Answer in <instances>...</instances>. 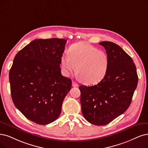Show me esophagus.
<instances>
[{
  "label": "esophagus",
  "mask_w": 148,
  "mask_h": 148,
  "mask_svg": "<svg viewBox=\"0 0 148 148\" xmlns=\"http://www.w3.org/2000/svg\"><path fill=\"white\" fill-rule=\"evenodd\" d=\"M72 85H73V86H74V87L78 86V84H77V83H76L75 82H74V81H73V82H72Z\"/></svg>",
  "instance_id": "obj_1"
}]
</instances>
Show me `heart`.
<instances>
[{"label": "heart", "instance_id": "obj_1", "mask_svg": "<svg viewBox=\"0 0 148 148\" xmlns=\"http://www.w3.org/2000/svg\"><path fill=\"white\" fill-rule=\"evenodd\" d=\"M68 56L60 58L62 69L66 75L77 73L84 83L94 85L105 77L107 73L109 58L104 51L85 42H78L71 45Z\"/></svg>", "mask_w": 148, "mask_h": 148}]
</instances>
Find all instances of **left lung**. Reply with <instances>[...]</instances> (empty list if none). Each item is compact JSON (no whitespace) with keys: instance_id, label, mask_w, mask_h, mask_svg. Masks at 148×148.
<instances>
[{"instance_id":"1","label":"left lung","mask_w":148,"mask_h":148,"mask_svg":"<svg viewBox=\"0 0 148 148\" xmlns=\"http://www.w3.org/2000/svg\"><path fill=\"white\" fill-rule=\"evenodd\" d=\"M109 58L107 73L99 83L81 85L82 112L89 123L96 125L110 123L129 108L138 84L135 65L129 55L116 44L99 42Z\"/></svg>"}]
</instances>
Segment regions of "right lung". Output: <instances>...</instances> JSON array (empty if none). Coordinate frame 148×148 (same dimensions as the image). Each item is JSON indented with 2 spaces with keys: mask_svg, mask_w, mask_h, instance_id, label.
Returning <instances> with one entry per match:
<instances>
[{
  "mask_svg": "<svg viewBox=\"0 0 148 148\" xmlns=\"http://www.w3.org/2000/svg\"><path fill=\"white\" fill-rule=\"evenodd\" d=\"M67 41L37 39L18 52L9 73L14 106L30 121L51 123L58 118L72 81L61 73L60 58Z\"/></svg>",
  "mask_w": 148,
  "mask_h": 148,
  "instance_id": "right-lung-1",
  "label": "right lung"
}]
</instances>
